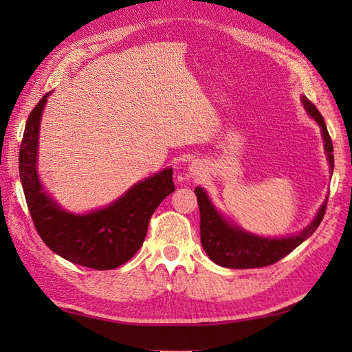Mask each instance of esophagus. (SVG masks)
Segmentation results:
<instances>
[{"label":"esophagus","instance_id":"34e87169","mask_svg":"<svg viewBox=\"0 0 352 352\" xmlns=\"http://www.w3.org/2000/svg\"><path fill=\"white\" fill-rule=\"evenodd\" d=\"M201 172H203V168H201V164L197 163V162H193L189 166V175L190 177H199Z\"/></svg>","mask_w":352,"mask_h":352}]
</instances>
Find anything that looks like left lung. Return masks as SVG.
I'll list each match as a JSON object with an SVG mask.
<instances>
[{
	"label": "left lung",
	"mask_w": 352,
	"mask_h": 352,
	"mask_svg": "<svg viewBox=\"0 0 352 352\" xmlns=\"http://www.w3.org/2000/svg\"><path fill=\"white\" fill-rule=\"evenodd\" d=\"M301 102L309 116L316 121L322 133L324 148L327 154L328 164L333 175L334 155L333 142L328 134L327 125L322 115L305 96H301ZM195 195L198 198L199 214H201V245L212 261L216 265L230 269H250L263 267L274 265L276 261L286 257L289 252L294 251L304 241L315 233L320 221L324 219L327 199L320 206L315 219L298 234L287 237H263L252 234L250 231L234 226L223 216L208 198L207 192L203 188H195Z\"/></svg>",
	"instance_id": "8db88e82"
}]
</instances>
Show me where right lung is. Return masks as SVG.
Returning a JSON list of instances; mask_svg holds the SVG:
<instances>
[{"mask_svg":"<svg viewBox=\"0 0 352 352\" xmlns=\"http://www.w3.org/2000/svg\"><path fill=\"white\" fill-rule=\"evenodd\" d=\"M50 95H45L30 113L19 149V177L30 214L42 241L65 260L98 271L115 269L139 251L155 208L175 190L172 169L136 183L98 210H65L45 192L37 172L41 119Z\"/></svg>","mask_w":352,"mask_h":352,"instance_id":"1","label":"right lung"}]
</instances>
